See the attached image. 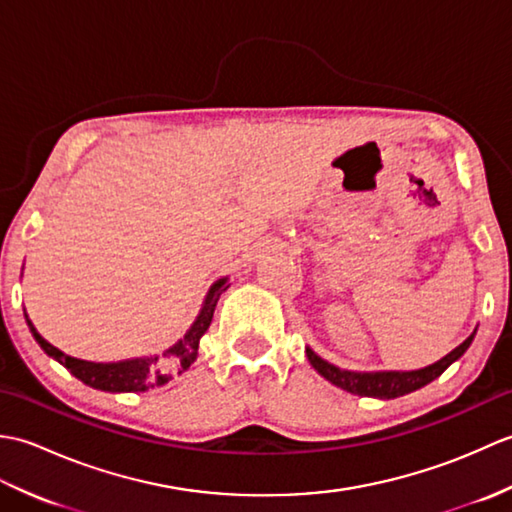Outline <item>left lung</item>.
Instances as JSON below:
<instances>
[{
  "label": "left lung",
  "instance_id": "1",
  "mask_svg": "<svg viewBox=\"0 0 512 512\" xmlns=\"http://www.w3.org/2000/svg\"><path fill=\"white\" fill-rule=\"evenodd\" d=\"M475 339V332L466 339L462 345L455 347L453 352H449L444 358H440L438 363H433L429 367L422 369H413V372H350V369H341L328 361H323L319 354H314L310 347H306L308 361L310 365L317 369V372L330 380L332 385L341 387L350 394H358V396H372V398H398L411 394L424 385H429L431 380H436L444 369H447L451 363L458 361V358L469 350V345Z\"/></svg>",
  "mask_w": 512,
  "mask_h": 512
}]
</instances>
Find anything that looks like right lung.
Wrapping results in <instances>:
<instances>
[{"label": "right lung", "instance_id": "right-lung-1", "mask_svg": "<svg viewBox=\"0 0 512 512\" xmlns=\"http://www.w3.org/2000/svg\"><path fill=\"white\" fill-rule=\"evenodd\" d=\"M226 288H228L226 277L215 281V284L209 288V295H206L202 303L198 319L193 321L189 332L184 334L176 345H171L167 352H162L160 356L154 354V356L132 358V361H118V363L81 361V358L63 354L61 350H57V347L43 339V336L35 330V325H32V321L28 319V314H26V321L32 336H35V341L41 345V350L48 356H52L54 361H59L63 367H68L70 372L79 380H83L85 385H90L94 389H103V391H147L151 387L169 383L173 374H182L184 369H189L195 358H198L200 339L202 334L209 330L217 299H220V295Z\"/></svg>", "mask_w": 512, "mask_h": 512}]
</instances>
